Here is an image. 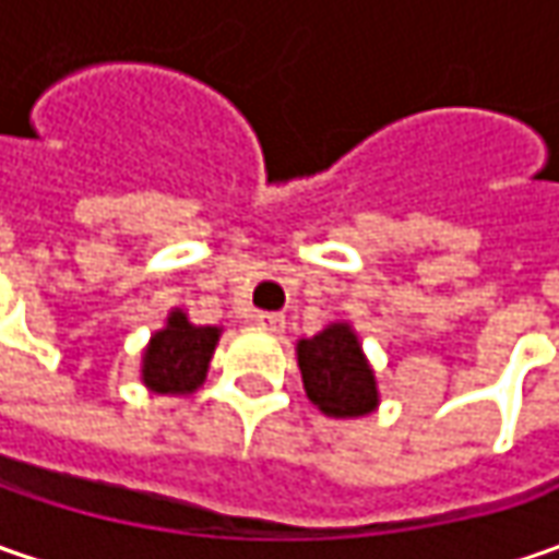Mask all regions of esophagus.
<instances>
[{"instance_id": "1", "label": "esophagus", "mask_w": 559, "mask_h": 559, "mask_svg": "<svg viewBox=\"0 0 559 559\" xmlns=\"http://www.w3.org/2000/svg\"><path fill=\"white\" fill-rule=\"evenodd\" d=\"M258 326L267 330V333L280 335L286 330V317L283 313H258Z\"/></svg>"}]
</instances>
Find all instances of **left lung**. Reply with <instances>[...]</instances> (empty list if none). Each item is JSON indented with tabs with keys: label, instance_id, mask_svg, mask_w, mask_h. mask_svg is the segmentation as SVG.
I'll use <instances>...</instances> for the list:
<instances>
[{
	"label": "left lung",
	"instance_id": "8db88e82",
	"mask_svg": "<svg viewBox=\"0 0 559 559\" xmlns=\"http://www.w3.org/2000/svg\"><path fill=\"white\" fill-rule=\"evenodd\" d=\"M298 370L308 397L326 417H364L379 404L373 367L348 323H330L313 338H301Z\"/></svg>",
	"mask_w": 559,
	"mask_h": 559
}]
</instances>
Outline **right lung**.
I'll list each match as a JSON object with an SVG mask.
<instances>
[{
    "mask_svg": "<svg viewBox=\"0 0 559 559\" xmlns=\"http://www.w3.org/2000/svg\"><path fill=\"white\" fill-rule=\"evenodd\" d=\"M217 338V326H195L180 308L170 311L167 326L142 352V382L158 395H192L207 376Z\"/></svg>",
    "mask_w": 559,
    "mask_h": 559,
    "instance_id": "add662e5",
    "label": "right lung"
}]
</instances>
